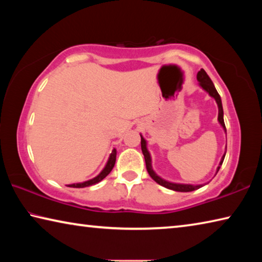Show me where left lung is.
I'll use <instances>...</instances> for the list:
<instances>
[{
    "mask_svg": "<svg viewBox=\"0 0 262 262\" xmlns=\"http://www.w3.org/2000/svg\"><path fill=\"white\" fill-rule=\"evenodd\" d=\"M198 81H199V85H200L203 90L206 92H208V95L210 97H212L216 100L217 106H219V118H217V120H219L220 125L223 128L224 132L227 133V128H225V123H224V119H223V106H222V100H221V97L219 95V92H217L216 88L214 85V83L211 82L210 77L208 76L207 73L205 70L201 69L200 72L198 73ZM141 135V134H140ZM141 149H142V152H143V156L145 159V166H147V171L149 176L151 177V178L156 181L157 184H159L163 187L168 188V189H172V190H176V192H192V190L195 189H199L201 188L202 186H205L206 184L203 185H190V184H177V183H171V181H167L165 179H163L159 177L156 172L154 171L152 168V162H151V156H150V152L147 148V141L144 140V137L141 135ZM227 152V151H225ZM224 157H225V154L223 155V157H222L221 162H220V165L217 166V170H216V174L219 170L221 168L222 163L224 161Z\"/></svg>",
    "mask_w": 262,
    "mask_h": 262,
    "instance_id": "left-lung-1",
    "label": "left lung"
}]
</instances>
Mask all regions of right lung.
<instances>
[{
	"label": "right lung",
	"mask_w": 262,
	"mask_h": 262,
	"mask_svg": "<svg viewBox=\"0 0 262 262\" xmlns=\"http://www.w3.org/2000/svg\"><path fill=\"white\" fill-rule=\"evenodd\" d=\"M115 159H117V150L113 149V151L111 152L110 157H108V161L106 163L105 167L101 170L100 173L95 177V178H92L90 180H86V181H83V183H77V184H72V185H68V187H74V188H83V187H89V186H92V185H96L98 184L99 181L103 180L106 176H107L111 171H112V168L115 164Z\"/></svg>",
	"instance_id": "add662e5"
}]
</instances>
